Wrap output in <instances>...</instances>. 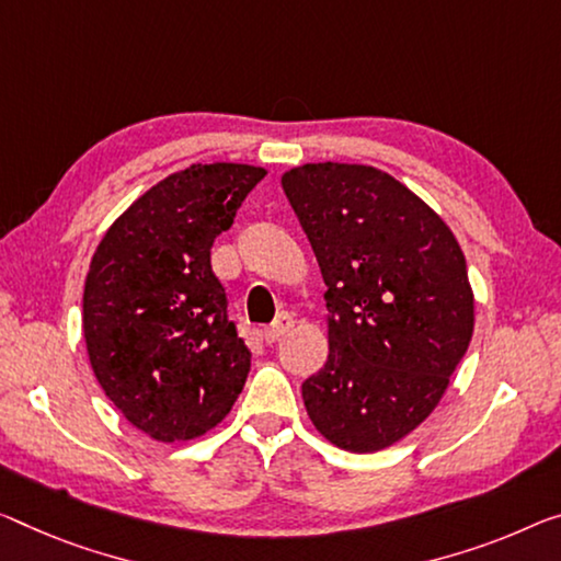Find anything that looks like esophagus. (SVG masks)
I'll use <instances>...</instances> for the list:
<instances>
[{"label": "esophagus", "mask_w": 561, "mask_h": 561, "mask_svg": "<svg viewBox=\"0 0 561 561\" xmlns=\"http://www.w3.org/2000/svg\"><path fill=\"white\" fill-rule=\"evenodd\" d=\"M293 329V318L288 313H280L275 321L268 325V329H263V341L265 343H275L280 341L283 335H288V331Z\"/></svg>", "instance_id": "esophagus-1"}]
</instances>
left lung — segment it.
Here are the masks:
<instances>
[{"instance_id":"obj_1","label":"left lung","mask_w":561,"mask_h":561,"mask_svg":"<svg viewBox=\"0 0 561 561\" xmlns=\"http://www.w3.org/2000/svg\"><path fill=\"white\" fill-rule=\"evenodd\" d=\"M280 183L329 288V358L300 389L306 411L339 449L381 451L431 416L469 348L467 257L389 172L306 162Z\"/></svg>"}]
</instances>
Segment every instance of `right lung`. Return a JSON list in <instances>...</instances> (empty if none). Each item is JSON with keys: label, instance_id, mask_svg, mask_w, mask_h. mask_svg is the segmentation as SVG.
<instances>
[{"label": "right lung", "instance_id": "1", "mask_svg": "<svg viewBox=\"0 0 561 561\" xmlns=\"http://www.w3.org/2000/svg\"><path fill=\"white\" fill-rule=\"evenodd\" d=\"M265 175L243 162L172 172L112 222L92 255L82 296L92 370L154 442L208 434L243 391L251 351L228 321L210 248Z\"/></svg>", "mask_w": 561, "mask_h": 561}]
</instances>
